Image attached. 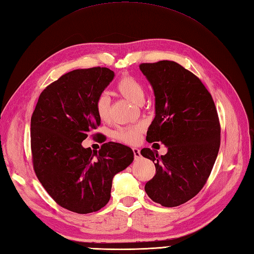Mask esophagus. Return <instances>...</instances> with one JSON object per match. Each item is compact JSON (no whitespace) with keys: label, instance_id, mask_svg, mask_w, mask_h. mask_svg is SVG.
Returning <instances> with one entry per match:
<instances>
[{"label":"esophagus","instance_id":"obj_1","mask_svg":"<svg viewBox=\"0 0 254 254\" xmlns=\"http://www.w3.org/2000/svg\"><path fill=\"white\" fill-rule=\"evenodd\" d=\"M132 152H133L134 159H136V160L140 159V156H141V154H140V150L138 148H132Z\"/></svg>","mask_w":254,"mask_h":254}]
</instances>
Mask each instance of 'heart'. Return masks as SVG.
Wrapping results in <instances>:
<instances>
[{
	"mask_svg": "<svg viewBox=\"0 0 254 254\" xmlns=\"http://www.w3.org/2000/svg\"><path fill=\"white\" fill-rule=\"evenodd\" d=\"M116 91L122 97L129 100L132 103L141 104L144 100L145 89L143 83L131 75H124L115 86ZM110 104L111 101L108 95L101 94L95 102V110L98 116L102 121H106L110 116ZM141 136V128L139 126L122 127L118 128L114 132V137L122 142L134 144L140 140Z\"/></svg>",
	"mask_w": 254,
	"mask_h": 254,
	"instance_id": "b5f03b06",
	"label": "heart"
}]
</instances>
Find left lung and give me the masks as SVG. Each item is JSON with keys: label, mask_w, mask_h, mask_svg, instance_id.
<instances>
[{"label": "left lung", "mask_w": 254, "mask_h": 254, "mask_svg": "<svg viewBox=\"0 0 254 254\" xmlns=\"http://www.w3.org/2000/svg\"><path fill=\"white\" fill-rule=\"evenodd\" d=\"M155 95V117L146 141H161L167 153L144 148L153 161L154 177L145 184L156 203L173 207L192 199L210 176L221 144V125L211 93L192 72L176 62L140 64Z\"/></svg>", "instance_id": "left-lung-1"}]
</instances>
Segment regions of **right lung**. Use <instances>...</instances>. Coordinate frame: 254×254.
<instances>
[{
	"mask_svg": "<svg viewBox=\"0 0 254 254\" xmlns=\"http://www.w3.org/2000/svg\"><path fill=\"white\" fill-rule=\"evenodd\" d=\"M114 78L106 67L75 69L43 90L31 116V154L39 182L56 203L78 214L97 212L111 198L112 180L133 161L132 150L81 142L100 126L95 102Z\"/></svg>",
	"mask_w": 254,
	"mask_h": 254,
	"instance_id": "obj_1",
	"label": "right lung"
}]
</instances>
